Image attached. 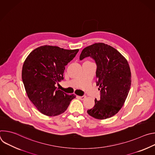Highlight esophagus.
<instances>
[{
  "label": "esophagus",
  "mask_w": 155,
  "mask_h": 155,
  "mask_svg": "<svg viewBox=\"0 0 155 155\" xmlns=\"http://www.w3.org/2000/svg\"><path fill=\"white\" fill-rule=\"evenodd\" d=\"M78 97L81 100H84L86 97V96H78Z\"/></svg>",
  "instance_id": "esophagus-1"
}]
</instances>
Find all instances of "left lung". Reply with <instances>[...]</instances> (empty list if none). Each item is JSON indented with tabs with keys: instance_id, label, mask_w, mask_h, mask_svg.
I'll return each mask as SVG.
<instances>
[{
	"instance_id": "obj_1",
	"label": "left lung",
	"mask_w": 155,
	"mask_h": 155,
	"mask_svg": "<svg viewBox=\"0 0 155 155\" xmlns=\"http://www.w3.org/2000/svg\"><path fill=\"white\" fill-rule=\"evenodd\" d=\"M86 57H91L96 63V85L99 86L101 92L100 99H95L94 106L87 112L99 120L112 117L123 107L130 90L131 73L129 64L119 51L104 43L84 48L80 59Z\"/></svg>"
}]
</instances>
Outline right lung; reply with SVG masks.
I'll return each instance as SVG.
<instances>
[{"mask_svg":"<svg viewBox=\"0 0 155 155\" xmlns=\"http://www.w3.org/2000/svg\"><path fill=\"white\" fill-rule=\"evenodd\" d=\"M78 51L44 45L33 50L26 59L22 80L29 99L41 114L50 117L59 115L75 98V95H68L55 84L64 79L65 66Z\"/></svg>","mask_w":155,"mask_h":155,"instance_id":"obj_1","label":"right lung"}]
</instances>
